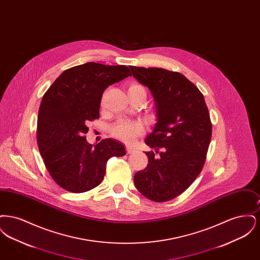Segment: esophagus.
Masks as SVG:
<instances>
[{
	"instance_id": "34e87169",
	"label": "esophagus",
	"mask_w": 260,
	"mask_h": 260,
	"mask_svg": "<svg viewBox=\"0 0 260 260\" xmlns=\"http://www.w3.org/2000/svg\"><path fill=\"white\" fill-rule=\"evenodd\" d=\"M135 152H136L135 148L129 147V146H126V153H127V154H133V153H135Z\"/></svg>"
}]
</instances>
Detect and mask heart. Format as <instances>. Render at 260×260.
Segmentation results:
<instances>
[{
	"label": "heart",
	"instance_id": "b5f03b06",
	"mask_svg": "<svg viewBox=\"0 0 260 260\" xmlns=\"http://www.w3.org/2000/svg\"><path fill=\"white\" fill-rule=\"evenodd\" d=\"M128 93L131 92H143L144 87L138 84H133L128 87ZM142 124L138 122H129L126 120H120L111 126L112 136L120 139L125 143H133L137 136L142 134Z\"/></svg>",
	"mask_w": 260,
	"mask_h": 260
}]
</instances>
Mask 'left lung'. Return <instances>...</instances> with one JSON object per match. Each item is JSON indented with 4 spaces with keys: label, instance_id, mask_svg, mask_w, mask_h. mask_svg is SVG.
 I'll return each mask as SVG.
<instances>
[{
    "label": "left lung",
    "instance_id": "obj_1",
    "mask_svg": "<svg viewBox=\"0 0 260 260\" xmlns=\"http://www.w3.org/2000/svg\"><path fill=\"white\" fill-rule=\"evenodd\" d=\"M129 68L151 90L158 120L145 139L155 151L145 152L148 165L136 173L135 185L149 200L167 202L183 193L203 170L211 138L210 114L203 93L183 75Z\"/></svg>",
    "mask_w": 260,
    "mask_h": 260
}]
</instances>
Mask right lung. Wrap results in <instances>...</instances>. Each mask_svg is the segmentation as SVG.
<instances>
[{
	"label": "right lung",
	"instance_id": "add662e5",
	"mask_svg": "<svg viewBox=\"0 0 260 260\" xmlns=\"http://www.w3.org/2000/svg\"><path fill=\"white\" fill-rule=\"evenodd\" d=\"M132 76L125 65L87 62L65 70L44 94L38 115V147L52 179L63 189L83 193L103 180L111 157L125 155L111 138L88 144L87 124L99 118L106 87Z\"/></svg>",
	"mask_w": 260,
	"mask_h": 260
}]
</instances>
